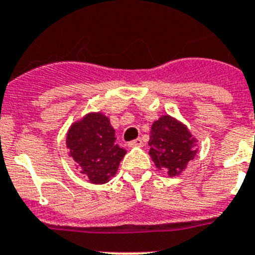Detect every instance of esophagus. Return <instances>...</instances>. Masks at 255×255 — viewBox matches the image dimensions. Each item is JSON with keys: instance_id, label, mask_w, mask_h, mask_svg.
Returning <instances> with one entry per match:
<instances>
[{"instance_id": "esophagus-1", "label": "esophagus", "mask_w": 255, "mask_h": 255, "mask_svg": "<svg viewBox=\"0 0 255 255\" xmlns=\"http://www.w3.org/2000/svg\"><path fill=\"white\" fill-rule=\"evenodd\" d=\"M128 146L129 147H141V146H143V141L141 138H136V140L128 142Z\"/></svg>"}]
</instances>
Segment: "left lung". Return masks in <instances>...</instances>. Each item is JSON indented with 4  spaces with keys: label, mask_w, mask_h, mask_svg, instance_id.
I'll return each mask as SVG.
<instances>
[{
    "label": "left lung",
    "mask_w": 255,
    "mask_h": 255,
    "mask_svg": "<svg viewBox=\"0 0 255 255\" xmlns=\"http://www.w3.org/2000/svg\"><path fill=\"white\" fill-rule=\"evenodd\" d=\"M198 140L178 119L165 114L155 121L150 130L149 155L159 170L169 177L180 176L195 158Z\"/></svg>",
    "instance_id": "8db88e82"
}]
</instances>
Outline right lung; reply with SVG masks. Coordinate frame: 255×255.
<instances>
[{"instance_id": "right-lung-1", "label": "right lung", "mask_w": 255, "mask_h": 255, "mask_svg": "<svg viewBox=\"0 0 255 255\" xmlns=\"http://www.w3.org/2000/svg\"><path fill=\"white\" fill-rule=\"evenodd\" d=\"M115 140L110 119L101 112L88 113L72 123L66 133L68 154L88 182L103 185L117 174L127 151L119 147Z\"/></svg>"}]
</instances>
